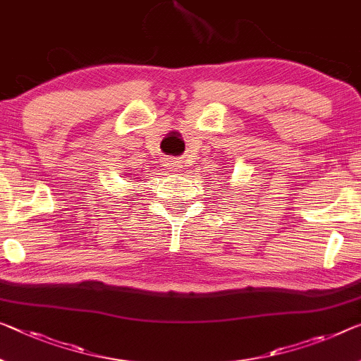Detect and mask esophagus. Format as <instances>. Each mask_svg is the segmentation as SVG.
<instances>
[{"label": "esophagus", "mask_w": 361, "mask_h": 361, "mask_svg": "<svg viewBox=\"0 0 361 361\" xmlns=\"http://www.w3.org/2000/svg\"><path fill=\"white\" fill-rule=\"evenodd\" d=\"M164 166L171 171H179L182 168V159L176 157H168L164 159Z\"/></svg>", "instance_id": "34e87169"}]
</instances>
